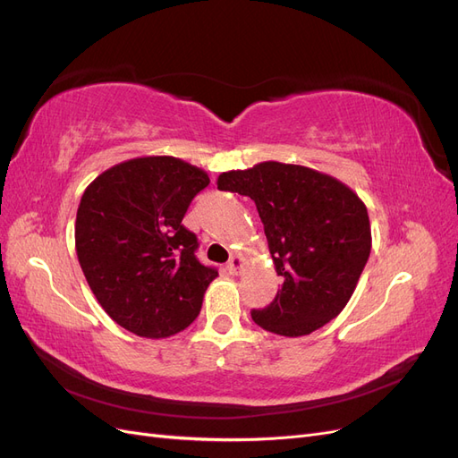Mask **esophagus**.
<instances>
[{
  "label": "esophagus",
  "mask_w": 458,
  "mask_h": 458,
  "mask_svg": "<svg viewBox=\"0 0 458 458\" xmlns=\"http://www.w3.org/2000/svg\"><path fill=\"white\" fill-rule=\"evenodd\" d=\"M242 269V258L241 256H233L229 261H227V271L231 275H239Z\"/></svg>",
  "instance_id": "obj_1"
}]
</instances>
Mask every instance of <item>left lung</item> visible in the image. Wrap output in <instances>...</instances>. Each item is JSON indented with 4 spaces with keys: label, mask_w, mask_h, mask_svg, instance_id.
Instances as JSON below:
<instances>
[{
    "label": "left lung",
    "mask_w": 458,
    "mask_h": 458,
    "mask_svg": "<svg viewBox=\"0 0 458 458\" xmlns=\"http://www.w3.org/2000/svg\"><path fill=\"white\" fill-rule=\"evenodd\" d=\"M217 189L256 202L283 286L252 318L273 335L298 338L350 301L370 254L365 202L336 177L308 165L259 162L219 174Z\"/></svg>",
    "instance_id": "left-lung-1"
}]
</instances>
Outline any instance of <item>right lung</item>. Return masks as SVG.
Instances as JSON below:
<instances>
[{"label":"right lung","instance_id":"right-lung-1","mask_svg":"<svg viewBox=\"0 0 458 458\" xmlns=\"http://www.w3.org/2000/svg\"><path fill=\"white\" fill-rule=\"evenodd\" d=\"M210 177L175 157H141L97 175L76 214V254L101 308L143 338H168L200 313L217 276L182 219Z\"/></svg>","mask_w":458,"mask_h":458}]
</instances>
